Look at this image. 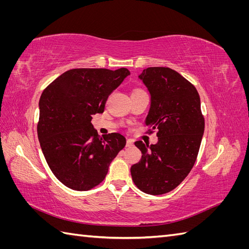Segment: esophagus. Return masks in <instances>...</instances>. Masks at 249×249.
<instances>
[{"label":"esophagus","mask_w":249,"mask_h":249,"mask_svg":"<svg viewBox=\"0 0 249 249\" xmlns=\"http://www.w3.org/2000/svg\"><path fill=\"white\" fill-rule=\"evenodd\" d=\"M134 145V140H132V139H127L126 140V147H132Z\"/></svg>","instance_id":"1"}]
</instances>
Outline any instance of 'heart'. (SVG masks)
Returning a JSON list of instances; mask_svg holds the SVG:
<instances>
[{
    "label": "heart",
    "instance_id": "obj_1",
    "mask_svg": "<svg viewBox=\"0 0 249 249\" xmlns=\"http://www.w3.org/2000/svg\"><path fill=\"white\" fill-rule=\"evenodd\" d=\"M136 91H139V90H136Z\"/></svg>",
    "mask_w": 249,
    "mask_h": 249
}]
</instances>
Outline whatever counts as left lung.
Returning a JSON list of instances; mask_svg holds the SVG:
<instances>
[{
  "label": "left lung",
  "mask_w": 249,
  "mask_h": 249,
  "mask_svg": "<svg viewBox=\"0 0 249 249\" xmlns=\"http://www.w3.org/2000/svg\"><path fill=\"white\" fill-rule=\"evenodd\" d=\"M150 94L145 124L158 130L156 144L136 141L141 160L131 167L142 192L160 195L177 188L196 161L205 131L199 94L191 83L169 67H148L138 77Z\"/></svg>",
  "instance_id": "left-lung-1"
}]
</instances>
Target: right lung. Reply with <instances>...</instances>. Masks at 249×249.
Here are the masks:
<instances>
[{
    "mask_svg": "<svg viewBox=\"0 0 249 249\" xmlns=\"http://www.w3.org/2000/svg\"><path fill=\"white\" fill-rule=\"evenodd\" d=\"M130 74L126 69H73L43 90L37 134L54 176L66 187L87 191L102 183L125 145L119 133L100 137L91 115L103 113L108 96Z\"/></svg>",
    "mask_w": 249,
    "mask_h": 249,
    "instance_id": "obj_1",
    "label": "right lung"
}]
</instances>
